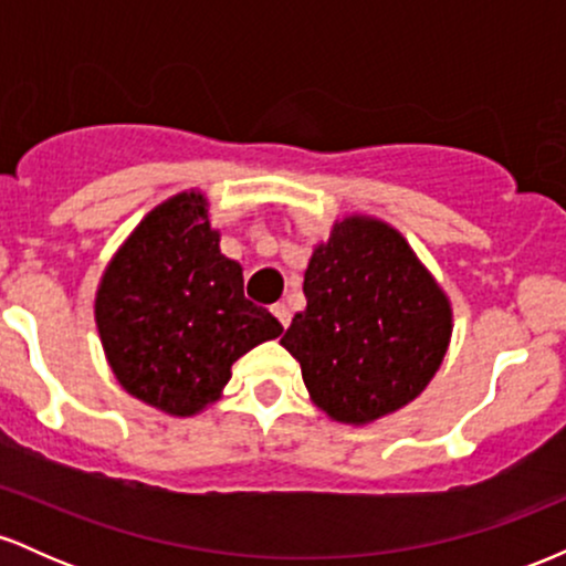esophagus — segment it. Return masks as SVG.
<instances>
[{"mask_svg":"<svg viewBox=\"0 0 566 566\" xmlns=\"http://www.w3.org/2000/svg\"><path fill=\"white\" fill-rule=\"evenodd\" d=\"M271 314L276 316L282 327H287V324H290V316H292V314H290V308H287V305H284V303H274V305H271Z\"/></svg>","mask_w":566,"mask_h":566,"instance_id":"1","label":"esophagus"}]
</instances>
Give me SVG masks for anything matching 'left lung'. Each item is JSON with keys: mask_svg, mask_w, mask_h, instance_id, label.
<instances>
[{"mask_svg": "<svg viewBox=\"0 0 566 566\" xmlns=\"http://www.w3.org/2000/svg\"><path fill=\"white\" fill-rule=\"evenodd\" d=\"M305 311L282 337L311 399L340 423L409 405L444 359L450 303L391 226L348 218L311 255Z\"/></svg>", "mask_w": 566, "mask_h": 566, "instance_id": "obj_1", "label": "left lung"}]
</instances>
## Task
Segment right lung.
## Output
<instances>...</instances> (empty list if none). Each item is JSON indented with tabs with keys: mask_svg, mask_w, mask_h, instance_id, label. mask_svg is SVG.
Masks as SVG:
<instances>
[{
	"mask_svg": "<svg viewBox=\"0 0 566 566\" xmlns=\"http://www.w3.org/2000/svg\"><path fill=\"white\" fill-rule=\"evenodd\" d=\"M95 322L122 388L170 415L216 401L233 361L282 335L220 255L201 193L165 201L135 229L103 276Z\"/></svg>",
	"mask_w": 566,
	"mask_h": 566,
	"instance_id": "add662e5",
	"label": "right lung"
}]
</instances>
